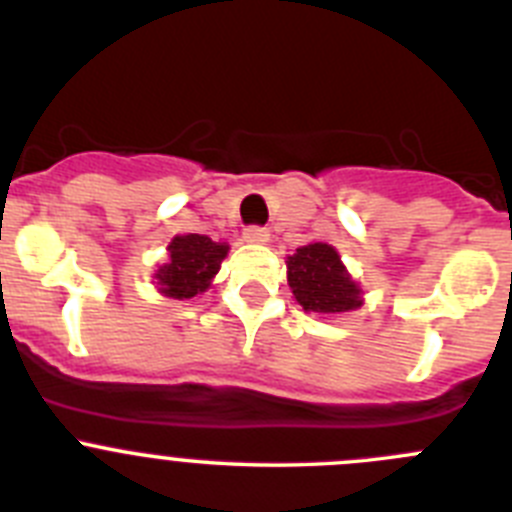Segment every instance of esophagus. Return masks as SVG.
Masks as SVG:
<instances>
[{"instance_id":"34e87169","label":"esophagus","mask_w":512,"mask_h":512,"mask_svg":"<svg viewBox=\"0 0 512 512\" xmlns=\"http://www.w3.org/2000/svg\"><path fill=\"white\" fill-rule=\"evenodd\" d=\"M271 233L266 228H259V225H251V228L243 230V241L246 243H256V246H264L269 243Z\"/></svg>"}]
</instances>
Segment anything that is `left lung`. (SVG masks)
Returning a JSON list of instances; mask_svg holds the SVG:
<instances>
[{
    "label": "left lung",
    "instance_id": "left-lung-1",
    "mask_svg": "<svg viewBox=\"0 0 512 512\" xmlns=\"http://www.w3.org/2000/svg\"><path fill=\"white\" fill-rule=\"evenodd\" d=\"M287 282L305 312L341 315L361 307V287L328 243H307L287 259Z\"/></svg>",
    "mask_w": 512,
    "mask_h": 512
}]
</instances>
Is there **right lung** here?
Returning a JSON list of instances; mask_svg holds the SVG:
<instances>
[{"label": "right lung", "instance_id": "obj_1", "mask_svg": "<svg viewBox=\"0 0 512 512\" xmlns=\"http://www.w3.org/2000/svg\"><path fill=\"white\" fill-rule=\"evenodd\" d=\"M169 259L158 266V292L174 300H192L210 287L212 277L228 256V243H215L200 233L176 235L169 243Z\"/></svg>", "mask_w": 512, "mask_h": 512}]
</instances>
